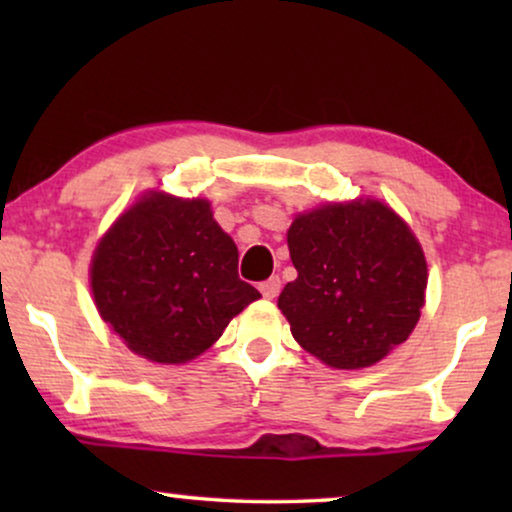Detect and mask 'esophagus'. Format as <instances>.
Masks as SVG:
<instances>
[{"label": "esophagus", "mask_w": 512, "mask_h": 512, "mask_svg": "<svg viewBox=\"0 0 512 512\" xmlns=\"http://www.w3.org/2000/svg\"><path fill=\"white\" fill-rule=\"evenodd\" d=\"M258 289H261L263 298H268V300L277 298V296H279V291H282V279H279V277H270V279H265V282L258 284Z\"/></svg>", "instance_id": "34e87169"}]
</instances>
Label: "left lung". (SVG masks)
<instances>
[{
  "instance_id": "1",
  "label": "left lung",
  "mask_w": 512,
  "mask_h": 512,
  "mask_svg": "<svg viewBox=\"0 0 512 512\" xmlns=\"http://www.w3.org/2000/svg\"><path fill=\"white\" fill-rule=\"evenodd\" d=\"M298 277L279 310L307 352L331 368L373 366L419 321L426 261L417 237L377 200L324 205L289 228Z\"/></svg>"
}]
</instances>
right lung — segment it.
I'll return each instance as SVG.
<instances>
[{"label":"right lung","mask_w":512,"mask_h":512,"mask_svg":"<svg viewBox=\"0 0 512 512\" xmlns=\"http://www.w3.org/2000/svg\"><path fill=\"white\" fill-rule=\"evenodd\" d=\"M95 305L132 352L186 363L261 298L237 275V247L207 200L144 195L97 244Z\"/></svg>","instance_id":"1"}]
</instances>
